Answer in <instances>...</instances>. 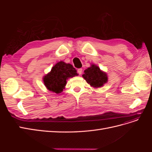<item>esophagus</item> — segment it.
Here are the masks:
<instances>
[{"label":"esophagus","mask_w":152,"mask_h":152,"mask_svg":"<svg viewBox=\"0 0 152 152\" xmlns=\"http://www.w3.org/2000/svg\"><path fill=\"white\" fill-rule=\"evenodd\" d=\"M82 72V68H79V69H78V70H77V73H79V75L81 74Z\"/></svg>","instance_id":"esophagus-1"}]
</instances>
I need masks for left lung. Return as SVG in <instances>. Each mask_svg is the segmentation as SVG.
I'll use <instances>...</instances> for the list:
<instances>
[{
    "label": "left lung",
    "instance_id": "8db88e82",
    "mask_svg": "<svg viewBox=\"0 0 152 152\" xmlns=\"http://www.w3.org/2000/svg\"><path fill=\"white\" fill-rule=\"evenodd\" d=\"M82 77L87 83L94 88L102 87L108 82L107 73L101 70L97 65L93 64L84 70Z\"/></svg>",
    "mask_w": 152,
    "mask_h": 152
}]
</instances>
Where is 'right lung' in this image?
I'll use <instances>...</instances> for the list:
<instances>
[{
  "mask_svg": "<svg viewBox=\"0 0 152 152\" xmlns=\"http://www.w3.org/2000/svg\"><path fill=\"white\" fill-rule=\"evenodd\" d=\"M77 75V70L71 64L61 61L52 68L50 72L44 77L43 80L45 86L49 91L59 94L65 89L66 80L69 78Z\"/></svg>",
  "mask_w": 152,
  "mask_h": 152,
  "instance_id": "right-lung-1",
  "label": "right lung"
}]
</instances>
